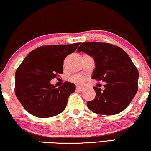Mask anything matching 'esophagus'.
Returning <instances> with one entry per match:
<instances>
[{"label":"esophagus","instance_id":"1","mask_svg":"<svg viewBox=\"0 0 151 151\" xmlns=\"http://www.w3.org/2000/svg\"><path fill=\"white\" fill-rule=\"evenodd\" d=\"M76 90H77V91H79V92H82L83 90V88L77 86V87H76Z\"/></svg>","mask_w":151,"mask_h":151}]
</instances>
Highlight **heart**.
Listing matches in <instances>:
<instances>
[{
	"instance_id": "heart-1",
	"label": "heart",
	"mask_w": 151,
	"mask_h": 151,
	"mask_svg": "<svg viewBox=\"0 0 151 151\" xmlns=\"http://www.w3.org/2000/svg\"><path fill=\"white\" fill-rule=\"evenodd\" d=\"M71 80H72L73 82H76L78 83H82L83 82H84V78L81 76H75L71 78Z\"/></svg>"
}]
</instances>
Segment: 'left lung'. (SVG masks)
<instances>
[{
  "instance_id": "left-lung-1",
  "label": "left lung",
  "mask_w": 151,
  "mask_h": 151,
  "mask_svg": "<svg viewBox=\"0 0 151 151\" xmlns=\"http://www.w3.org/2000/svg\"><path fill=\"white\" fill-rule=\"evenodd\" d=\"M94 58L92 79L103 81L105 90L94 87L96 97L87 103L89 109L100 115H112L129 105L138 88L139 73L130 57L119 46L109 43L87 42L77 50Z\"/></svg>"
}]
</instances>
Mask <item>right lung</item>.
I'll return each mask as SVG.
<instances>
[{"label": "right lung", "mask_w": 151, "mask_h": 151, "mask_svg": "<svg viewBox=\"0 0 151 151\" xmlns=\"http://www.w3.org/2000/svg\"><path fill=\"white\" fill-rule=\"evenodd\" d=\"M80 44L42 46L25 57L16 70L15 92L30 114L50 117L65 109L69 95L76 90L75 85L65 82L57 88L50 81L63 73L64 59Z\"/></svg>", "instance_id": "add662e5"}]
</instances>
